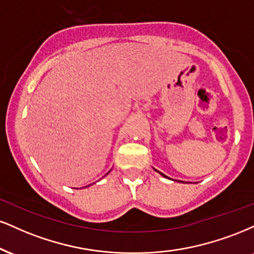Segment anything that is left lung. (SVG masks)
<instances>
[{
  "label": "left lung",
  "mask_w": 254,
  "mask_h": 254,
  "mask_svg": "<svg viewBox=\"0 0 254 254\" xmlns=\"http://www.w3.org/2000/svg\"><path fill=\"white\" fill-rule=\"evenodd\" d=\"M155 171H156V170H155ZM156 172H158V173H160V172H159V171H156ZM160 174H161V175H162V177H164V178H167V177H166V175H165L164 173H160Z\"/></svg>",
  "instance_id": "1"
}]
</instances>
